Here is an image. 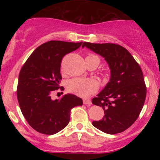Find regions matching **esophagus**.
<instances>
[{"instance_id": "34e87169", "label": "esophagus", "mask_w": 160, "mask_h": 160, "mask_svg": "<svg viewBox=\"0 0 160 160\" xmlns=\"http://www.w3.org/2000/svg\"><path fill=\"white\" fill-rule=\"evenodd\" d=\"M83 104H86V105H87V106H90L92 104V102H91L90 99L85 98V99H83Z\"/></svg>"}]
</instances>
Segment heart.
Masks as SVG:
<instances>
[{"instance_id":"b5f03b06","label":"heart","mask_w":160,"mask_h":160,"mask_svg":"<svg viewBox=\"0 0 160 160\" xmlns=\"http://www.w3.org/2000/svg\"><path fill=\"white\" fill-rule=\"evenodd\" d=\"M98 58L94 55H89L86 58ZM98 82L92 79L74 78L68 83V89L70 92L81 97H87L98 89Z\"/></svg>"}]
</instances>
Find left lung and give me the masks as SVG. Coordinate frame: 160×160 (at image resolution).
<instances>
[{"instance_id":"8db88e82","label":"left lung","mask_w":160,"mask_h":160,"mask_svg":"<svg viewBox=\"0 0 160 160\" xmlns=\"http://www.w3.org/2000/svg\"><path fill=\"white\" fill-rule=\"evenodd\" d=\"M85 47L103 57L111 70L110 81L92 100L102 107L105 115L92 125L107 134L122 132L135 122L144 104L147 89L142 71L122 46L84 42L82 47Z\"/></svg>"}]
</instances>
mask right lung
Wrapping results in <instances>:
<instances>
[{"label":"right lung","mask_w":160,"mask_h":160,"mask_svg":"<svg viewBox=\"0 0 160 160\" xmlns=\"http://www.w3.org/2000/svg\"><path fill=\"white\" fill-rule=\"evenodd\" d=\"M82 44L50 40L34 49L19 75L17 98L22 113L38 132L54 135L66 127L71 110L82 105V98L73 94L52 100V91L59 89L62 58ZM61 89H64L63 87Z\"/></svg>","instance_id":"add662e5"}]
</instances>
